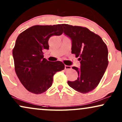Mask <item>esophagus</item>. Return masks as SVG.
I'll use <instances>...</instances> for the list:
<instances>
[{
    "label": "esophagus",
    "mask_w": 122,
    "mask_h": 122,
    "mask_svg": "<svg viewBox=\"0 0 122 122\" xmlns=\"http://www.w3.org/2000/svg\"><path fill=\"white\" fill-rule=\"evenodd\" d=\"M71 69L70 66H68V65H65V70H70V69Z\"/></svg>",
    "instance_id": "esophagus-1"
}]
</instances>
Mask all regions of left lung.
I'll return each mask as SVG.
<instances>
[{"label": "left lung", "mask_w": 122, "mask_h": 122, "mask_svg": "<svg viewBox=\"0 0 122 122\" xmlns=\"http://www.w3.org/2000/svg\"><path fill=\"white\" fill-rule=\"evenodd\" d=\"M64 34L72 41L71 53L81 63V69L72 67L78 77L69 86L76 91L86 93L98 85L108 65L107 46L99 35L87 27L62 24Z\"/></svg>", "instance_id": "obj_1"}]
</instances>
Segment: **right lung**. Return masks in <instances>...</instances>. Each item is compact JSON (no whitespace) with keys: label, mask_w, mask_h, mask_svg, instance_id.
I'll return each mask as SVG.
<instances>
[{"label":"right lung","mask_w":122,"mask_h":122,"mask_svg":"<svg viewBox=\"0 0 122 122\" xmlns=\"http://www.w3.org/2000/svg\"><path fill=\"white\" fill-rule=\"evenodd\" d=\"M63 33L61 24L35 25L18 35L12 51L15 69L18 79L29 92L41 94L51 87L53 76L65 69L59 61L51 62L44 58L48 50V40Z\"/></svg>","instance_id":"add662e5"}]
</instances>
